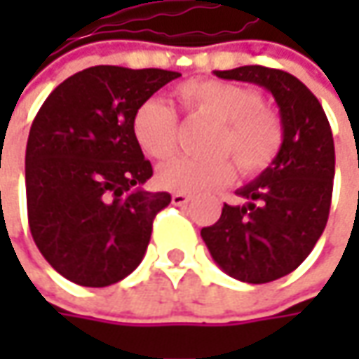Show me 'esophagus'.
<instances>
[{"label": "esophagus", "mask_w": 359, "mask_h": 359, "mask_svg": "<svg viewBox=\"0 0 359 359\" xmlns=\"http://www.w3.org/2000/svg\"><path fill=\"white\" fill-rule=\"evenodd\" d=\"M191 200V196H187V194H180V191H175L172 196V201L175 205H186L187 201Z\"/></svg>", "instance_id": "1"}]
</instances>
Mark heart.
<instances>
[{
    "label": "heart",
    "mask_w": 359,
    "mask_h": 359,
    "mask_svg": "<svg viewBox=\"0 0 359 359\" xmlns=\"http://www.w3.org/2000/svg\"><path fill=\"white\" fill-rule=\"evenodd\" d=\"M175 95L189 111L224 123L217 151L231 154L243 173H262L276 161L283 144L282 119L264 105L255 90L217 79H191L182 83ZM131 133L145 156L170 158L177 145V116L163 100L151 97L135 109ZM233 175L236 165L229 158H173L158 170V182L180 194H208L228 186Z\"/></svg>",
    "instance_id": "heart-1"
}]
</instances>
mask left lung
<instances>
[{
  "mask_svg": "<svg viewBox=\"0 0 359 359\" xmlns=\"http://www.w3.org/2000/svg\"><path fill=\"white\" fill-rule=\"evenodd\" d=\"M255 83L280 107L283 144L276 161L238 189L243 205H228L201 229L214 262L228 276L268 283L292 273L310 255L330 215L336 151L324 107L297 77L264 65L214 72Z\"/></svg>",
  "mask_w": 359,
  "mask_h": 359,
  "instance_id": "1",
  "label": "left lung"
}]
</instances>
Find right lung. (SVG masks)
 <instances>
[{"label": "right lung", "mask_w": 359, "mask_h": 359, "mask_svg": "<svg viewBox=\"0 0 359 359\" xmlns=\"http://www.w3.org/2000/svg\"><path fill=\"white\" fill-rule=\"evenodd\" d=\"M175 77L95 65L67 77L39 107L25 149L27 219L37 250L65 280L105 287L144 259L154 217L172 196L142 187L154 170L131 118Z\"/></svg>", "instance_id": "1"}]
</instances>
